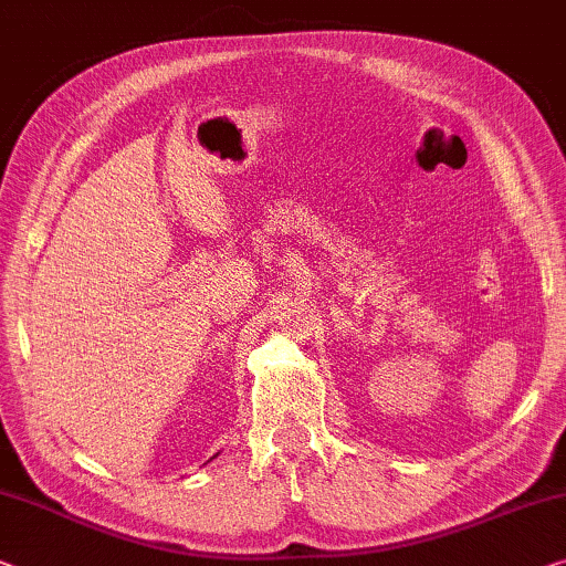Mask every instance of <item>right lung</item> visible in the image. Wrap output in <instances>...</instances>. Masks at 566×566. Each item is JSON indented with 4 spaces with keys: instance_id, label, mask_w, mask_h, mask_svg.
<instances>
[{
    "instance_id": "1",
    "label": "right lung",
    "mask_w": 566,
    "mask_h": 566,
    "mask_svg": "<svg viewBox=\"0 0 566 566\" xmlns=\"http://www.w3.org/2000/svg\"><path fill=\"white\" fill-rule=\"evenodd\" d=\"M210 460H212V458H210ZM210 460H207V463H210Z\"/></svg>"
}]
</instances>
